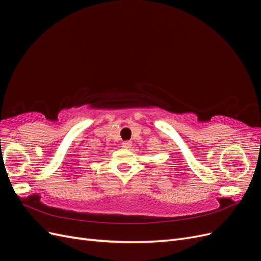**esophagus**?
<instances>
[{
	"mask_svg": "<svg viewBox=\"0 0 261 261\" xmlns=\"http://www.w3.org/2000/svg\"><path fill=\"white\" fill-rule=\"evenodd\" d=\"M132 141H129V140H125V141H123L122 143V146H123V148H125V149H129L130 147H132Z\"/></svg>",
	"mask_w": 261,
	"mask_h": 261,
	"instance_id": "obj_1",
	"label": "esophagus"
}]
</instances>
